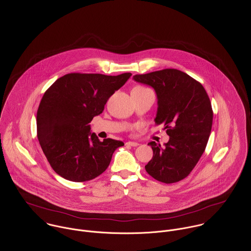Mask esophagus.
Returning a JSON list of instances; mask_svg holds the SVG:
<instances>
[{
    "instance_id": "obj_1",
    "label": "esophagus",
    "mask_w": 251,
    "mask_h": 251,
    "mask_svg": "<svg viewBox=\"0 0 251 251\" xmlns=\"http://www.w3.org/2000/svg\"><path fill=\"white\" fill-rule=\"evenodd\" d=\"M126 146H130V147H137L139 144L137 143V142H131V141H128V142H126Z\"/></svg>"
}]
</instances>
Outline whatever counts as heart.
Instances as JSON below:
<instances>
[{
  "label": "heart",
  "mask_w": 251,
  "mask_h": 251,
  "mask_svg": "<svg viewBox=\"0 0 251 251\" xmlns=\"http://www.w3.org/2000/svg\"><path fill=\"white\" fill-rule=\"evenodd\" d=\"M136 88H143V87H136Z\"/></svg>",
  "instance_id": "obj_1"
}]
</instances>
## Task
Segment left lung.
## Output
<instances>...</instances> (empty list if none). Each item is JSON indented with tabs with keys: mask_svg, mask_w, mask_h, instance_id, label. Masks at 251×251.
<instances>
[{
	"mask_svg": "<svg viewBox=\"0 0 251 251\" xmlns=\"http://www.w3.org/2000/svg\"><path fill=\"white\" fill-rule=\"evenodd\" d=\"M134 81L153 88L157 97L154 122L163 125L169 141H151L152 158L145 166L149 175L164 183L186 178L202 156L213 125V109L201 83L188 74L166 69L136 74Z\"/></svg>",
	"mask_w": 251,
	"mask_h": 251,
	"instance_id": "8db88e82",
	"label": "left lung"
}]
</instances>
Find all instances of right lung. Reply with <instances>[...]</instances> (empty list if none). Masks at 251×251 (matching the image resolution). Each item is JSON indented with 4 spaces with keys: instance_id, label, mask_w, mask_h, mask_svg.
Masks as SVG:
<instances>
[{
    "instance_id": "add662e5",
    "label": "right lung",
    "mask_w": 251,
    "mask_h": 251,
    "mask_svg": "<svg viewBox=\"0 0 251 251\" xmlns=\"http://www.w3.org/2000/svg\"><path fill=\"white\" fill-rule=\"evenodd\" d=\"M131 76L69 73L44 93L36 113L37 138L53 170L64 179L81 182L107 169L122 141H100L89 125L102 113L108 99Z\"/></svg>"
}]
</instances>
